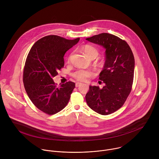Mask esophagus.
Listing matches in <instances>:
<instances>
[{"label": "esophagus", "instance_id": "obj_1", "mask_svg": "<svg viewBox=\"0 0 159 159\" xmlns=\"http://www.w3.org/2000/svg\"><path fill=\"white\" fill-rule=\"evenodd\" d=\"M81 84H82V83H80V82H77V83L75 84V87H79Z\"/></svg>", "mask_w": 159, "mask_h": 159}]
</instances>
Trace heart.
Listing matches in <instances>:
<instances>
[{
  "label": "heart",
  "mask_w": 159,
  "mask_h": 159,
  "mask_svg": "<svg viewBox=\"0 0 159 159\" xmlns=\"http://www.w3.org/2000/svg\"><path fill=\"white\" fill-rule=\"evenodd\" d=\"M82 50L89 58H95L99 54L98 50L95 47L90 46V45H85L83 47ZM93 75V73L91 71L80 69L75 72L72 75L75 79L79 81H86L88 78L91 77Z\"/></svg>",
  "instance_id": "heart-1"
}]
</instances>
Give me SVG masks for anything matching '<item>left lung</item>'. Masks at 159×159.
I'll return each mask as SVG.
<instances>
[{
  "label": "left lung",
  "instance_id": "1",
  "mask_svg": "<svg viewBox=\"0 0 159 159\" xmlns=\"http://www.w3.org/2000/svg\"><path fill=\"white\" fill-rule=\"evenodd\" d=\"M86 40L102 46L105 50V63L99 79L102 89L89 86L86 102L95 112L107 115L119 109L129 96L133 84L134 59L128 43L119 37L101 33Z\"/></svg>",
  "mask_w": 159,
  "mask_h": 159
}]
</instances>
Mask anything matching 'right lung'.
<instances>
[{
	"mask_svg": "<svg viewBox=\"0 0 159 159\" xmlns=\"http://www.w3.org/2000/svg\"><path fill=\"white\" fill-rule=\"evenodd\" d=\"M79 39L44 36L33 44L28 55L23 72L25 90L34 106L48 115L56 114L66 106L75 87L73 82L57 86L53 78L64 66L65 53Z\"/></svg>",
	"mask_w": 159,
	"mask_h": 159,
	"instance_id": "right-lung-1",
	"label": "right lung"
}]
</instances>
